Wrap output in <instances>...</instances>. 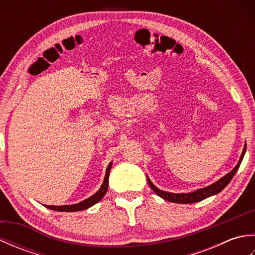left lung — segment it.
Instances as JSON below:
<instances>
[{"label":"left lung","instance_id":"obj_1","mask_svg":"<svg viewBox=\"0 0 255 255\" xmlns=\"http://www.w3.org/2000/svg\"><path fill=\"white\" fill-rule=\"evenodd\" d=\"M246 150H247V144H245V148H243V151L241 153L240 156V160L238 162V164L235 166V169L232 170L231 172H229L228 174L225 175L224 177H221L220 180H218L217 182H215L214 184H211V185L207 186V187H204V188H199L197 191H195L193 193H183V194H175V193H167L164 191H161L158 187H155L153 185V183L149 180V177L147 176V180L150 187L152 188V191L156 194L159 195L160 197H162L163 199L167 200V202H171V203H177V204H193V203H197L200 202V200H203L205 198H207L209 196H213V195H216L220 193L223 189L228 185L230 183V181L232 180V177L235 176L236 172L239 169V166L242 162L243 156H245L246 153Z\"/></svg>","mask_w":255,"mask_h":255}]
</instances>
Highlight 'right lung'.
I'll use <instances>...</instances> for the list:
<instances>
[{
  "mask_svg": "<svg viewBox=\"0 0 255 255\" xmlns=\"http://www.w3.org/2000/svg\"><path fill=\"white\" fill-rule=\"evenodd\" d=\"M112 164H113V162H111V163L108 164L107 169H106V174H105L104 182H103L101 188L99 189V192H96L93 195V196L86 198V199L82 200L81 203L74 204V205H63V206H48V205H45V206L47 208L52 209V210H57V211H80V210L88 209V208L91 207V206H93L96 203H99L100 200L103 197H104V195L106 194L107 189H108V177H110V171H111Z\"/></svg>",
  "mask_w": 255,
  "mask_h": 255,
  "instance_id": "right-lung-1",
  "label": "right lung"
}]
</instances>
